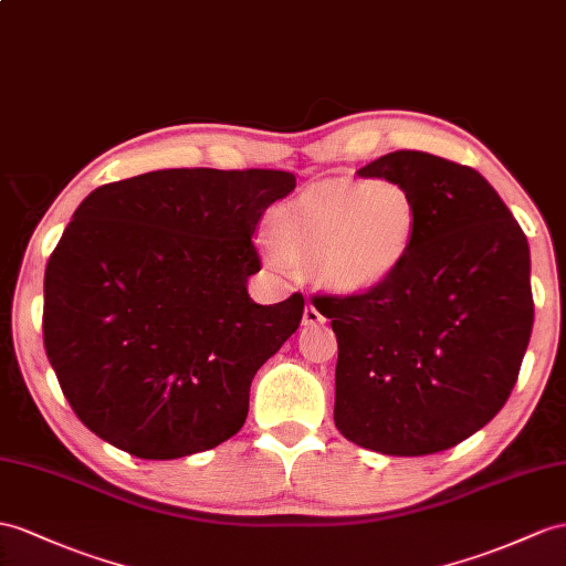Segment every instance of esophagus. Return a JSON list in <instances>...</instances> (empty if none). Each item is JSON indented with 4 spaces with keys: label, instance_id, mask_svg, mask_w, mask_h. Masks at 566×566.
<instances>
[{
    "label": "esophagus",
    "instance_id": "esophagus-1",
    "mask_svg": "<svg viewBox=\"0 0 566 566\" xmlns=\"http://www.w3.org/2000/svg\"><path fill=\"white\" fill-rule=\"evenodd\" d=\"M324 322V314L316 310L312 302H307L305 305V314H302V324L305 326H314V324H322Z\"/></svg>",
    "mask_w": 566,
    "mask_h": 566
}]
</instances>
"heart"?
<instances>
[{
	"instance_id": "1",
	"label": "heart",
	"mask_w": 566,
	"mask_h": 566,
	"mask_svg": "<svg viewBox=\"0 0 566 566\" xmlns=\"http://www.w3.org/2000/svg\"><path fill=\"white\" fill-rule=\"evenodd\" d=\"M418 226V201L403 182L338 179L275 211L266 261L281 273L297 264L334 291L363 293L403 264Z\"/></svg>"
}]
</instances>
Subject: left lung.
Here are the masks:
<instances>
[{
	"instance_id": "left-lung-1",
	"label": "left lung",
	"mask_w": 566,
	"mask_h": 566,
	"mask_svg": "<svg viewBox=\"0 0 566 566\" xmlns=\"http://www.w3.org/2000/svg\"><path fill=\"white\" fill-rule=\"evenodd\" d=\"M357 175L403 182L420 226L387 283L312 297L338 340L334 422L363 449L427 457L475 434L514 389L533 328L528 240L468 165L394 150Z\"/></svg>"
}]
</instances>
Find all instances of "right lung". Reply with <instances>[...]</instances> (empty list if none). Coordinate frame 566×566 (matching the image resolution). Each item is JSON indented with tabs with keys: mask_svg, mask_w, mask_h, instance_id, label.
I'll list each match as a JSON object with an SVG mask.
<instances>
[{
	"mask_svg": "<svg viewBox=\"0 0 566 566\" xmlns=\"http://www.w3.org/2000/svg\"><path fill=\"white\" fill-rule=\"evenodd\" d=\"M293 189L283 170L177 168L81 201L45 269L43 340L93 434L170 461L240 432L256 369L305 312L300 293H247L256 223Z\"/></svg>",
	"mask_w": 566,
	"mask_h": 566,
	"instance_id": "add662e5",
	"label": "right lung"
}]
</instances>
